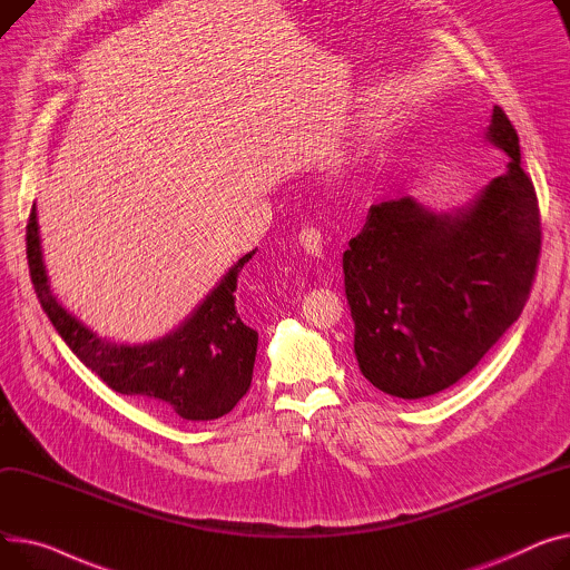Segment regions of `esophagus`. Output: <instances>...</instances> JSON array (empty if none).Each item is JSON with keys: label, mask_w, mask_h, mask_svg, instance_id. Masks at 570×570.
I'll use <instances>...</instances> for the list:
<instances>
[{"label": "esophagus", "mask_w": 570, "mask_h": 570, "mask_svg": "<svg viewBox=\"0 0 570 570\" xmlns=\"http://www.w3.org/2000/svg\"><path fill=\"white\" fill-rule=\"evenodd\" d=\"M298 244L311 257H324V239L322 232L315 227H304L298 232Z\"/></svg>", "instance_id": "esophagus-1"}]
</instances>
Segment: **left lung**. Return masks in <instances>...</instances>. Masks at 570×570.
I'll return each instance as SVG.
<instances>
[{
  "label": "left lung",
  "mask_w": 570,
  "mask_h": 570,
  "mask_svg": "<svg viewBox=\"0 0 570 570\" xmlns=\"http://www.w3.org/2000/svg\"><path fill=\"white\" fill-rule=\"evenodd\" d=\"M485 140L511 160L474 199L373 205L343 255L354 354L380 391L419 400L460 382L520 317L541 253L539 199L499 106Z\"/></svg>",
  "instance_id": "8db88e82"
}]
</instances>
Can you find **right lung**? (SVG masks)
Returning <instances> with one entry per match:
<instances>
[{"label": "right lung", "mask_w": 570, "mask_h": 570, "mask_svg": "<svg viewBox=\"0 0 570 570\" xmlns=\"http://www.w3.org/2000/svg\"><path fill=\"white\" fill-rule=\"evenodd\" d=\"M37 205L27 223L29 276L63 343L112 391L132 395L156 412L212 421L234 410L253 380L257 331L237 311V278L250 250L220 278L193 313L163 338L126 345L100 338L63 308L50 287Z\"/></svg>", "instance_id": "add662e5"}]
</instances>
